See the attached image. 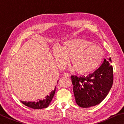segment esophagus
<instances>
[{
  "instance_id": "obj_1",
  "label": "esophagus",
  "mask_w": 124,
  "mask_h": 124,
  "mask_svg": "<svg viewBox=\"0 0 124 124\" xmlns=\"http://www.w3.org/2000/svg\"><path fill=\"white\" fill-rule=\"evenodd\" d=\"M63 76L65 77H69L70 76V75L68 73H63Z\"/></svg>"
}]
</instances>
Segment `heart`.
<instances>
[{"mask_svg": "<svg viewBox=\"0 0 124 124\" xmlns=\"http://www.w3.org/2000/svg\"><path fill=\"white\" fill-rule=\"evenodd\" d=\"M53 54L60 68H63L68 62L79 73H87L96 70L102 61L103 51L97 45L81 39L64 42L53 50Z\"/></svg>", "mask_w": 124, "mask_h": 124, "instance_id": "obj_1", "label": "heart"}]
</instances>
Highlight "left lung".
I'll return each instance as SVG.
<instances>
[{
	"label": "left lung",
	"instance_id": "8db88e82",
	"mask_svg": "<svg viewBox=\"0 0 124 124\" xmlns=\"http://www.w3.org/2000/svg\"><path fill=\"white\" fill-rule=\"evenodd\" d=\"M111 58H104L99 68L87 77L72 75L75 102L79 107L89 108L100 103L107 96L113 83Z\"/></svg>",
	"mask_w": 124,
	"mask_h": 124
}]
</instances>
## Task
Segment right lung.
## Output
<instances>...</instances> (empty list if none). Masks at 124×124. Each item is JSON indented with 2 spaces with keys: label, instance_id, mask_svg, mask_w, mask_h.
<instances>
[{
  "label": "right lung",
  "instance_id": "right-lung-1",
  "mask_svg": "<svg viewBox=\"0 0 124 124\" xmlns=\"http://www.w3.org/2000/svg\"><path fill=\"white\" fill-rule=\"evenodd\" d=\"M56 91V87L54 88V90L52 91L51 93L43 98V100H40L38 102H28L26 101H21L23 104L25 106L28 107L29 108L33 109H40L47 108L50 102L53 98L54 96V95Z\"/></svg>",
  "mask_w": 124,
  "mask_h": 124
}]
</instances>
